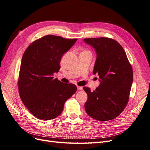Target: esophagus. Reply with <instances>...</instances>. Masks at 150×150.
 Returning a JSON list of instances; mask_svg holds the SVG:
<instances>
[{"label": "esophagus", "instance_id": "1", "mask_svg": "<svg viewBox=\"0 0 150 150\" xmlns=\"http://www.w3.org/2000/svg\"><path fill=\"white\" fill-rule=\"evenodd\" d=\"M77 88H78V90H83V87H81V86H78V87H77Z\"/></svg>", "mask_w": 150, "mask_h": 150}]
</instances>
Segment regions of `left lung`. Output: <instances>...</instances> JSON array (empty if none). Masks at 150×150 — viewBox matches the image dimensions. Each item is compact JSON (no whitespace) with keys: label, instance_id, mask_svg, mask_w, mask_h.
Instances as JSON below:
<instances>
[{"label":"left lung","instance_id":"8db88e82","mask_svg":"<svg viewBox=\"0 0 150 150\" xmlns=\"http://www.w3.org/2000/svg\"><path fill=\"white\" fill-rule=\"evenodd\" d=\"M96 53L93 74H98L99 86L88 94L85 110L98 121L111 120L119 116L128 102L133 73L125 51L116 40L107 38L84 39Z\"/></svg>","mask_w":150,"mask_h":150}]
</instances>
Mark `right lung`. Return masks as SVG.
Returning <instances> with one entry per match:
<instances>
[{"mask_svg":"<svg viewBox=\"0 0 150 150\" xmlns=\"http://www.w3.org/2000/svg\"><path fill=\"white\" fill-rule=\"evenodd\" d=\"M76 40L46 35L32 43L23 54L18 82L19 95L38 119L46 121L59 116L67 99L76 91L74 84L63 83L53 77L60 69L63 54Z\"/></svg>","mask_w":150,"mask_h":150,"instance_id":"add662e5","label":"right lung"}]
</instances>
